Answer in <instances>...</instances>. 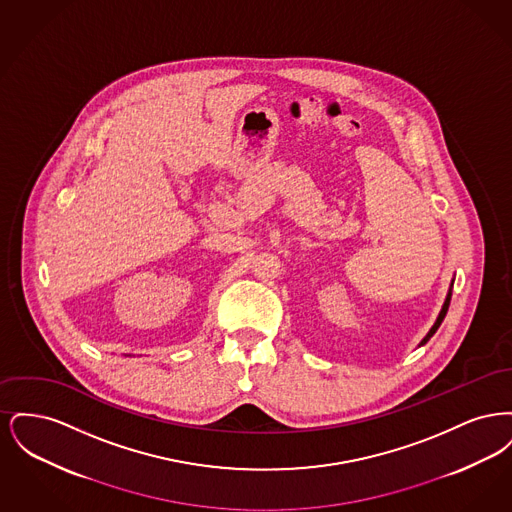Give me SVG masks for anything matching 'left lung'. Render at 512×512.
<instances>
[{"mask_svg":"<svg viewBox=\"0 0 512 512\" xmlns=\"http://www.w3.org/2000/svg\"><path fill=\"white\" fill-rule=\"evenodd\" d=\"M453 282H455V278L451 280V286H449V292H447V295H445V301H443V305H441V311H439L438 318H436V322H434V326L428 330V334L422 338V341L418 343V347L420 345H424L426 341L430 340L434 334H436V330L439 328V324L443 322V318H445V315H447V309H449V303H451V292H453Z\"/></svg>","mask_w":512,"mask_h":512,"instance_id":"8db88e82","label":"left lung"}]
</instances>
